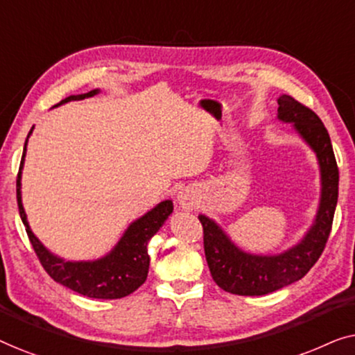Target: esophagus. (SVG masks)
Segmentation results:
<instances>
[{"instance_id":"esophagus-1","label":"esophagus","mask_w":355,"mask_h":355,"mask_svg":"<svg viewBox=\"0 0 355 355\" xmlns=\"http://www.w3.org/2000/svg\"><path fill=\"white\" fill-rule=\"evenodd\" d=\"M178 203L181 205V208H184V210H193L197 203L196 193L189 191V189H182V191H179L178 193Z\"/></svg>"}]
</instances>
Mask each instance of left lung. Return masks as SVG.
I'll return each mask as SVG.
<instances>
[{"mask_svg": "<svg viewBox=\"0 0 355 355\" xmlns=\"http://www.w3.org/2000/svg\"><path fill=\"white\" fill-rule=\"evenodd\" d=\"M278 118L294 123V128L315 150L322 171V200L312 230L302 242L281 255L259 257L237 249L211 220L200 215L203 227V249L208 268L215 283L226 293L237 295H265L294 281L302 279L324 250L331 232L338 203L339 171L331 139L322 119L309 106L293 96L278 100Z\"/></svg>", "mask_w": 355, "mask_h": 355, "instance_id": "left-lung-1", "label": "left lung"}]
</instances>
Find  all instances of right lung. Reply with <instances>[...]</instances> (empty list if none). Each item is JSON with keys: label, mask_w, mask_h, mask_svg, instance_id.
<instances>
[{"label": "right lung", "mask_w": 355, "mask_h": 355, "mask_svg": "<svg viewBox=\"0 0 355 355\" xmlns=\"http://www.w3.org/2000/svg\"><path fill=\"white\" fill-rule=\"evenodd\" d=\"M95 94H98V90H92L84 95H71L62 100L60 105L67 103L71 100H82L85 96H94ZM24 157H26V147H24L21 168H19L16 181L19 213H21V220L26 226L28 241H31L37 259L40 260L46 273L56 283L94 299H121L140 288L148 275V241L157 234L164 220L171 215L173 202H162L152 211H148L147 215L132 223L129 230L125 231V234L121 237L118 245L103 259L95 261H64L50 254L28 227L27 216L21 200V171Z\"/></svg>", "instance_id": "1"}]
</instances>
